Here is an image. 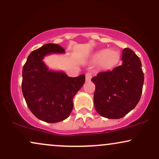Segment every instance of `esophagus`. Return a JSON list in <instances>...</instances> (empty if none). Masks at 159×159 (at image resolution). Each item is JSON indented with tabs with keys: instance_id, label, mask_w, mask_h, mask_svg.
Listing matches in <instances>:
<instances>
[{
	"instance_id": "esophagus-1",
	"label": "esophagus",
	"mask_w": 159,
	"mask_h": 159,
	"mask_svg": "<svg viewBox=\"0 0 159 159\" xmlns=\"http://www.w3.org/2000/svg\"><path fill=\"white\" fill-rule=\"evenodd\" d=\"M86 81H90V79L92 78V74L90 73V72H87V73H86Z\"/></svg>"
}]
</instances>
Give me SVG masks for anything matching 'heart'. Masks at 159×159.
I'll return each mask as SVG.
<instances>
[{
  "mask_svg": "<svg viewBox=\"0 0 159 159\" xmlns=\"http://www.w3.org/2000/svg\"><path fill=\"white\" fill-rule=\"evenodd\" d=\"M97 60H102V65L105 67L113 66L120 58V53L114 49L111 50H101L96 55Z\"/></svg>",
  "mask_w": 159,
  "mask_h": 159,
  "instance_id": "b5f03b06",
  "label": "heart"
}]
</instances>
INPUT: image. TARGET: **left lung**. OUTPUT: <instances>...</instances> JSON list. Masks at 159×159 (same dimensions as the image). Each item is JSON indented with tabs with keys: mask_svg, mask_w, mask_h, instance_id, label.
Wrapping results in <instances>:
<instances>
[{
	"mask_svg": "<svg viewBox=\"0 0 159 159\" xmlns=\"http://www.w3.org/2000/svg\"><path fill=\"white\" fill-rule=\"evenodd\" d=\"M123 63L92 78L96 86L95 108L108 119H120L134 109L141 96L143 72L140 58L130 48L123 50Z\"/></svg>",
	"mask_w": 159,
	"mask_h": 159,
	"instance_id": "left-lung-1",
	"label": "left lung"
}]
</instances>
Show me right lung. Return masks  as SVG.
I'll return each mask as SVG.
<instances>
[{
  "mask_svg": "<svg viewBox=\"0 0 159 159\" xmlns=\"http://www.w3.org/2000/svg\"><path fill=\"white\" fill-rule=\"evenodd\" d=\"M59 45L48 43L33 51L22 69L21 90L33 114L47 123L66 119L73 108L75 95L85 82V75L68 77L63 72L49 70L43 61L45 55L64 53Z\"/></svg>",
  "mask_w": 159,
  "mask_h": 159,
  "instance_id": "add662e5",
  "label": "right lung"
}]
</instances>
